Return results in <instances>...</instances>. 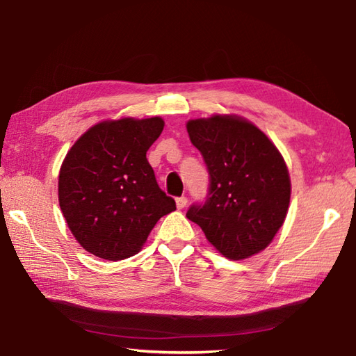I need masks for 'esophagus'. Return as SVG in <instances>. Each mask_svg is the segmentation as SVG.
I'll return each instance as SVG.
<instances>
[{"label": "esophagus", "instance_id": "34e87169", "mask_svg": "<svg viewBox=\"0 0 356 356\" xmlns=\"http://www.w3.org/2000/svg\"><path fill=\"white\" fill-rule=\"evenodd\" d=\"M186 203H188L186 197H177V199H176V207H177V209H184V208L186 207Z\"/></svg>", "mask_w": 356, "mask_h": 356}]
</instances>
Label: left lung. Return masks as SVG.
I'll list each match as a JSON object with an SVG mask.
<instances>
[{
    "label": "left lung",
    "instance_id": "obj_1",
    "mask_svg": "<svg viewBox=\"0 0 356 356\" xmlns=\"http://www.w3.org/2000/svg\"><path fill=\"white\" fill-rule=\"evenodd\" d=\"M209 172L208 200L186 217L218 252L245 260L266 249L282 228L291 202V177L278 148L259 127L237 115L186 122Z\"/></svg>",
    "mask_w": 356,
    "mask_h": 356
}]
</instances>
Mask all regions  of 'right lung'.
Returning <instances> with one entry per match:
<instances>
[{
    "mask_svg": "<svg viewBox=\"0 0 356 356\" xmlns=\"http://www.w3.org/2000/svg\"><path fill=\"white\" fill-rule=\"evenodd\" d=\"M163 119L102 120L81 136L59 170V207L73 237L104 260L138 254L176 202L159 188L147 151Z\"/></svg>",
    "mask_w": 356,
    "mask_h": 356,
    "instance_id": "right-lung-1",
    "label": "right lung"
}]
</instances>
